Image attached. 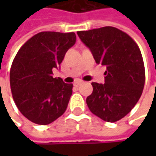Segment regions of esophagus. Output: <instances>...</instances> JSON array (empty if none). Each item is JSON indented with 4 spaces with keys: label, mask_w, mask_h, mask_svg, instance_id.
<instances>
[{
    "label": "esophagus",
    "mask_w": 156,
    "mask_h": 156,
    "mask_svg": "<svg viewBox=\"0 0 156 156\" xmlns=\"http://www.w3.org/2000/svg\"><path fill=\"white\" fill-rule=\"evenodd\" d=\"M82 83H83V81H81V80H77V81H75L74 85H75L76 87H78V86H80Z\"/></svg>",
    "instance_id": "1"
}]
</instances>
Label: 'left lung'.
Instances as JSON below:
<instances>
[{
	"mask_svg": "<svg viewBox=\"0 0 156 156\" xmlns=\"http://www.w3.org/2000/svg\"><path fill=\"white\" fill-rule=\"evenodd\" d=\"M77 33L96 62L107 67L105 84L92 82L87 107L102 120L116 122L133 109L144 89L145 72L140 48L128 34L115 27Z\"/></svg>",
	"mask_w": 156,
	"mask_h": 156,
	"instance_id": "left-lung-1",
	"label": "left lung"
}]
</instances>
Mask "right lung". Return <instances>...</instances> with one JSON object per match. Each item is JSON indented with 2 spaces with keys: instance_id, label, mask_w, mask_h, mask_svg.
<instances>
[{
  "instance_id": "right-lung-1",
  "label": "right lung",
  "mask_w": 156,
  "mask_h": 156,
  "mask_svg": "<svg viewBox=\"0 0 156 156\" xmlns=\"http://www.w3.org/2000/svg\"><path fill=\"white\" fill-rule=\"evenodd\" d=\"M76 43L74 32L42 31L26 41L10 71L12 98L20 112L38 125H48L66 111L72 84L53 78L66 52Z\"/></svg>"
}]
</instances>
